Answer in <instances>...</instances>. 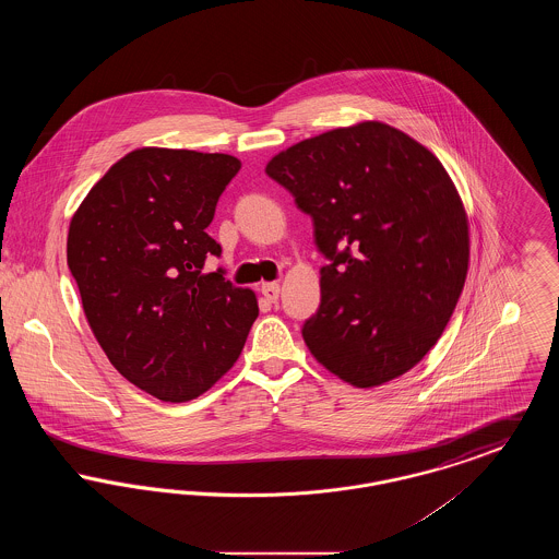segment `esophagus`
Instances as JSON below:
<instances>
[{"label": "esophagus", "instance_id": "esophagus-1", "mask_svg": "<svg viewBox=\"0 0 559 559\" xmlns=\"http://www.w3.org/2000/svg\"><path fill=\"white\" fill-rule=\"evenodd\" d=\"M281 293V285L278 283H264L262 285V295L266 297L267 301H276Z\"/></svg>", "mask_w": 559, "mask_h": 559}]
</instances>
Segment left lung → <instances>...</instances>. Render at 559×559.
Returning a JSON list of instances; mask_svg holds the SVG:
<instances>
[{"mask_svg": "<svg viewBox=\"0 0 559 559\" xmlns=\"http://www.w3.org/2000/svg\"><path fill=\"white\" fill-rule=\"evenodd\" d=\"M266 174L312 217L329 260L301 326L314 358L356 388L411 371L447 329L469 262L467 215L442 163L365 121L293 144Z\"/></svg>", "mask_w": 559, "mask_h": 559, "instance_id": "left-lung-1", "label": "left lung"}]
</instances>
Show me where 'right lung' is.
Returning a JSON list of instances; mask_svg holds the SVG:
<instances>
[{
	"label": "right lung",
	"instance_id": "obj_1",
	"mask_svg": "<svg viewBox=\"0 0 559 559\" xmlns=\"http://www.w3.org/2000/svg\"><path fill=\"white\" fill-rule=\"evenodd\" d=\"M240 160L222 153L138 148L117 160L71 219L67 262L110 365L165 402L207 392L258 319L255 293L224 270L205 233Z\"/></svg>",
	"mask_w": 559,
	"mask_h": 559
}]
</instances>
